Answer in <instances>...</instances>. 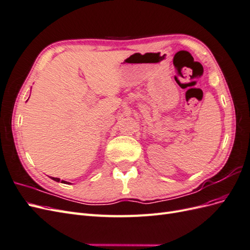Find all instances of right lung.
Returning a JSON list of instances; mask_svg holds the SVG:
<instances>
[{
	"label": "right lung",
	"mask_w": 250,
	"mask_h": 250,
	"mask_svg": "<svg viewBox=\"0 0 250 250\" xmlns=\"http://www.w3.org/2000/svg\"><path fill=\"white\" fill-rule=\"evenodd\" d=\"M53 180H55V181H58V183H59V181H60V179L59 178H56V177H51ZM62 183H63V184H69V183H66V181H63V180H62Z\"/></svg>",
	"instance_id": "add662e5"
}]
</instances>
